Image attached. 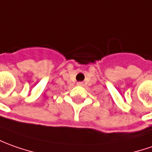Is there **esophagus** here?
<instances>
[{"instance_id": "34e87169", "label": "esophagus", "mask_w": 152, "mask_h": 152, "mask_svg": "<svg viewBox=\"0 0 152 152\" xmlns=\"http://www.w3.org/2000/svg\"><path fill=\"white\" fill-rule=\"evenodd\" d=\"M77 85L78 86H82L83 85V82L82 81H79V82H77Z\"/></svg>"}]
</instances>
